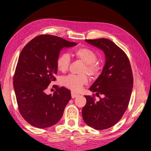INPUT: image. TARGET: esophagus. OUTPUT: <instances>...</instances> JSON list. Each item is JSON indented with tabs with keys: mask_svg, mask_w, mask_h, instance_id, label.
<instances>
[{
	"mask_svg": "<svg viewBox=\"0 0 151 151\" xmlns=\"http://www.w3.org/2000/svg\"><path fill=\"white\" fill-rule=\"evenodd\" d=\"M78 96H79V94L78 93H76L72 91L71 92V98H77Z\"/></svg>",
	"mask_w": 151,
	"mask_h": 151,
	"instance_id": "obj_1",
	"label": "esophagus"
}]
</instances>
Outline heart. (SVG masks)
Segmentation results:
<instances>
[{
  "label": "heart",
  "mask_w": 151,
  "mask_h": 151,
  "mask_svg": "<svg viewBox=\"0 0 151 151\" xmlns=\"http://www.w3.org/2000/svg\"><path fill=\"white\" fill-rule=\"evenodd\" d=\"M74 55L78 59L85 63L83 69L84 73H87L93 77L100 75L101 72L100 66L96 63L98 60V55L91 49L87 47H82L77 49L74 51ZM71 64V58L67 53L60 54L56 60L58 69L62 72L67 71ZM88 78L86 74L75 75L69 74L62 78L61 82L65 87L73 91H80L82 86L88 83Z\"/></svg>",
  "instance_id": "1"
}]
</instances>
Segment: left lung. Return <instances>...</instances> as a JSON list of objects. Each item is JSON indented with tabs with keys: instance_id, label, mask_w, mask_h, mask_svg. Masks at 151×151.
I'll return each mask as SVG.
<instances>
[{
	"instance_id": "left-lung-1",
	"label": "left lung",
	"mask_w": 151,
	"mask_h": 151,
	"mask_svg": "<svg viewBox=\"0 0 151 151\" xmlns=\"http://www.w3.org/2000/svg\"><path fill=\"white\" fill-rule=\"evenodd\" d=\"M86 42L104 51L106 63L102 73L89 90L95 95L85 96L86 103L82 111L84 122L96 130H104L120 120L127 111L133 86V72L127 55L106 38L88 39Z\"/></svg>"
}]
</instances>
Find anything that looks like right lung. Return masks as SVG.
I'll list each match as a JSON object with an SVG mask.
<instances>
[{
	"instance_id": "1",
	"label": "right lung",
	"mask_w": 151,
	"mask_h": 151,
	"mask_svg": "<svg viewBox=\"0 0 151 151\" xmlns=\"http://www.w3.org/2000/svg\"><path fill=\"white\" fill-rule=\"evenodd\" d=\"M60 37L42 34L29 42L20 53L14 75L18 110L24 120L38 129L54 125L61 119L71 91L57 86L53 95L45 91L56 80V60L64 47L75 46Z\"/></svg>"
}]
</instances>
